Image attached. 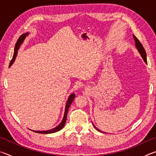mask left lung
Segmentation results:
<instances>
[{
  "mask_svg": "<svg viewBox=\"0 0 156 156\" xmlns=\"http://www.w3.org/2000/svg\"><path fill=\"white\" fill-rule=\"evenodd\" d=\"M133 38H134V41H135V44H136V47L137 49H138V51H139L140 54V56H142V58H143L144 61L147 64V54H146V51H145V50L144 49L143 46L142 45V44L140 43V42L138 41V39L136 37L134 36V35H133ZM94 127L96 128L98 131H99L100 132H102V131H100V130H99L98 129L96 128L95 126H94Z\"/></svg>",
  "mask_w": 156,
  "mask_h": 156,
  "instance_id": "1",
  "label": "left lung"
}]
</instances>
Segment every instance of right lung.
<instances>
[{
  "mask_svg": "<svg viewBox=\"0 0 156 156\" xmlns=\"http://www.w3.org/2000/svg\"><path fill=\"white\" fill-rule=\"evenodd\" d=\"M28 35H29V33L28 32L25 33V34H22V35H21L19 37V38L18 39L16 43V44H15L14 56H13V58H12V59L11 60V62H10L9 67H11L13 63H14V60L16 59V56H17L18 50L19 49L21 45V44L23 43V41H24V40L25 39L26 36H27ZM74 98H75V94H72L69 96L68 100H67V103H66V106H65V111L64 117H63V119L62 120V122L60 123V125H58L57 126H56V127L54 128V129H50V130H47V131H34V130H31V131H34V132H36V133H38L47 134V133H55V132L61 130V129L63 127H64V126L65 125V122H66V120H67V112H68L69 108L71 104L72 103V102L73 101V100H74Z\"/></svg>",
  "mask_w": 156,
  "mask_h": 156,
  "instance_id": "obj_1",
  "label": "right lung"
}]
</instances>
